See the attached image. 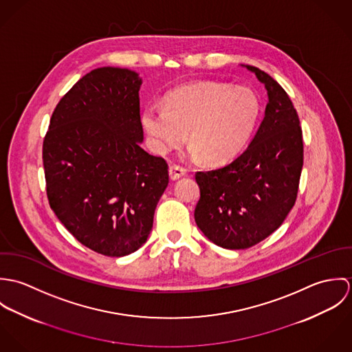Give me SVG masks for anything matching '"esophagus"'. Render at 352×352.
Listing matches in <instances>:
<instances>
[{
  "instance_id": "esophagus-1",
  "label": "esophagus",
  "mask_w": 352,
  "mask_h": 352,
  "mask_svg": "<svg viewBox=\"0 0 352 352\" xmlns=\"http://www.w3.org/2000/svg\"><path fill=\"white\" fill-rule=\"evenodd\" d=\"M186 176V169L179 165H170L169 166V177L172 180H179L180 177Z\"/></svg>"
}]
</instances>
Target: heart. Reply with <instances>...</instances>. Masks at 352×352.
I'll return each mask as SVG.
<instances>
[{"mask_svg":"<svg viewBox=\"0 0 352 352\" xmlns=\"http://www.w3.org/2000/svg\"><path fill=\"white\" fill-rule=\"evenodd\" d=\"M260 113L261 104L251 88L204 81L168 92L164 108L148 105L141 123L154 151L177 148L188 131L192 158L223 165L245 151Z\"/></svg>","mask_w":352,"mask_h":352,"instance_id":"obj_1","label":"heart"}]
</instances>
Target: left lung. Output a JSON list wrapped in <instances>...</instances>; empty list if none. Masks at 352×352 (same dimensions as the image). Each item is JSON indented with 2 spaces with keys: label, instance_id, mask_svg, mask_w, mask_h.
<instances>
[{
  "label": "left lung",
  "instance_id": "left-lung-1",
  "mask_svg": "<svg viewBox=\"0 0 352 352\" xmlns=\"http://www.w3.org/2000/svg\"><path fill=\"white\" fill-rule=\"evenodd\" d=\"M264 85L268 102L253 140L229 165L198 172L195 222L215 245L247 250L272 234L292 211L303 165L300 118L285 89L263 70L241 65Z\"/></svg>",
  "mask_w": 352,
  "mask_h": 352
}]
</instances>
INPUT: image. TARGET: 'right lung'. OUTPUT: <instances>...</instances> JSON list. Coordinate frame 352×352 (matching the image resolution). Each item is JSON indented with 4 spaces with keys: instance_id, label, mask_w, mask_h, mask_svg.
<instances>
[{
    "instance_id": "obj_1",
    "label": "right lung",
    "mask_w": 352,
    "mask_h": 352,
    "mask_svg": "<svg viewBox=\"0 0 352 352\" xmlns=\"http://www.w3.org/2000/svg\"><path fill=\"white\" fill-rule=\"evenodd\" d=\"M142 78L99 67L60 99L43 142L51 208L85 247L111 257L140 250L169 176L164 158L141 148Z\"/></svg>"
}]
</instances>
